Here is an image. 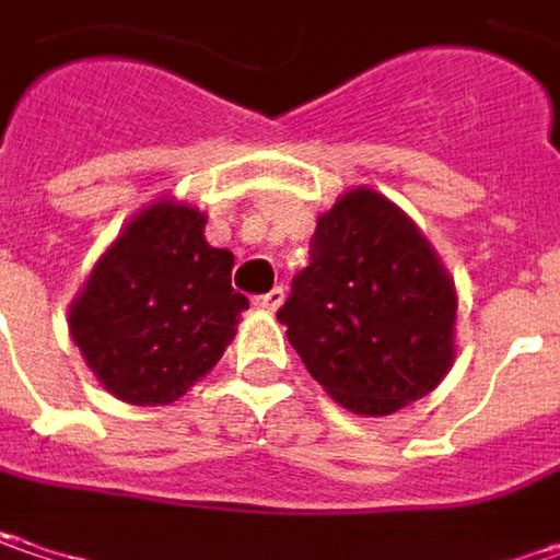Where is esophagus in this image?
I'll return each instance as SVG.
<instances>
[{"label":"esophagus","instance_id":"esophagus-1","mask_svg":"<svg viewBox=\"0 0 560 560\" xmlns=\"http://www.w3.org/2000/svg\"><path fill=\"white\" fill-rule=\"evenodd\" d=\"M281 301H284V288H281V284H276V288L266 291V294H256V298H253V304H256L259 311H279Z\"/></svg>","mask_w":560,"mask_h":560}]
</instances>
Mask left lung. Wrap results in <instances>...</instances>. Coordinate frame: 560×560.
<instances>
[{"label": "left lung", "mask_w": 560, "mask_h": 560, "mask_svg": "<svg viewBox=\"0 0 560 560\" xmlns=\"http://www.w3.org/2000/svg\"><path fill=\"white\" fill-rule=\"evenodd\" d=\"M279 319L313 380L358 415L428 396L453 364V281L374 189H351L319 214L311 266L291 279Z\"/></svg>", "instance_id": "obj_1"}]
</instances>
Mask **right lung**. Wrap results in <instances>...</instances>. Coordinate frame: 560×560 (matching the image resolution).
<instances>
[{
  "label": "right lung",
  "mask_w": 560,
  "mask_h": 560,
  "mask_svg": "<svg viewBox=\"0 0 560 560\" xmlns=\"http://www.w3.org/2000/svg\"><path fill=\"white\" fill-rule=\"evenodd\" d=\"M234 256L209 247L206 214L158 202L116 237L69 311V332L107 393L167 406L206 377L249 301Z\"/></svg>",
  "instance_id": "right-lung-1"
}]
</instances>
